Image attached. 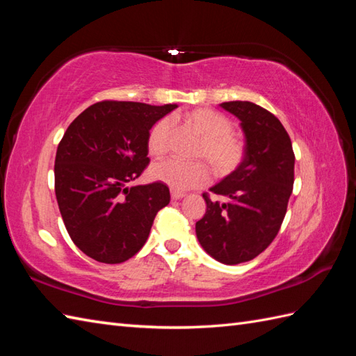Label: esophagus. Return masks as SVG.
I'll use <instances>...</instances> for the list:
<instances>
[{
    "instance_id": "esophagus-1",
    "label": "esophagus",
    "mask_w": 356,
    "mask_h": 356,
    "mask_svg": "<svg viewBox=\"0 0 356 356\" xmlns=\"http://www.w3.org/2000/svg\"><path fill=\"white\" fill-rule=\"evenodd\" d=\"M184 197H185V194H184V193L171 191V199H172V200H180V199H184Z\"/></svg>"
}]
</instances>
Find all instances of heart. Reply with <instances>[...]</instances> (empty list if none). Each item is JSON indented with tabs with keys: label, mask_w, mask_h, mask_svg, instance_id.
Wrapping results in <instances>:
<instances>
[{
	"label": "heart",
	"mask_w": 356,
	"mask_h": 356,
	"mask_svg": "<svg viewBox=\"0 0 356 356\" xmlns=\"http://www.w3.org/2000/svg\"><path fill=\"white\" fill-rule=\"evenodd\" d=\"M185 122L202 138L194 156L209 162L218 177L229 176L243 162L245 143L232 133V122L222 113L211 108H195L186 113ZM170 140L171 122L163 118L148 131L149 154L162 159L168 153ZM151 177L174 191H186L205 185L209 180V170L203 162L168 161L154 165L151 168Z\"/></svg>",
	"instance_id": "obj_1"
}]
</instances>
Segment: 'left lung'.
<instances>
[{
    "label": "left lung",
    "instance_id": "1",
    "mask_svg": "<svg viewBox=\"0 0 356 356\" xmlns=\"http://www.w3.org/2000/svg\"><path fill=\"white\" fill-rule=\"evenodd\" d=\"M220 107L240 120L245 159L209 188L223 202L203 194L207 213L195 223V234L213 259L238 264L255 259L278 234L292 194L295 156L289 134L268 110L248 101Z\"/></svg>",
    "mask_w": 356,
    "mask_h": 356
}]
</instances>
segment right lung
Here are the masks:
<instances>
[{"mask_svg":"<svg viewBox=\"0 0 356 356\" xmlns=\"http://www.w3.org/2000/svg\"><path fill=\"white\" fill-rule=\"evenodd\" d=\"M176 104L102 101L67 128L55 159V193L73 243L90 259L116 264L140 251L168 186L128 188L149 163L147 138Z\"/></svg>","mask_w":356,"mask_h":356,"instance_id":"right-lung-1","label":"right lung"}]
</instances>
